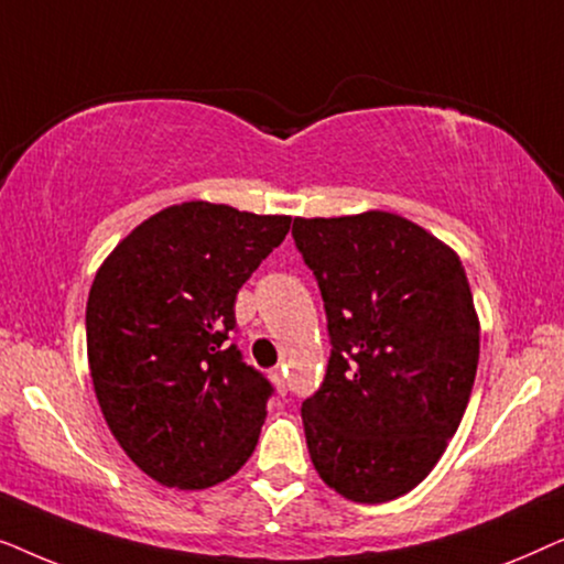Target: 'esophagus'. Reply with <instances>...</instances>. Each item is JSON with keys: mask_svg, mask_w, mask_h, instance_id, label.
Segmentation results:
<instances>
[{"mask_svg": "<svg viewBox=\"0 0 564 564\" xmlns=\"http://www.w3.org/2000/svg\"><path fill=\"white\" fill-rule=\"evenodd\" d=\"M272 382H274V388H276V390H280V392H284V390H288V384H284V372H282V369H280V367H276V369H272Z\"/></svg>", "mask_w": 564, "mask_h": 564, "instance_id": "esophagus-1", "label": "esophagus"}]
</instances>
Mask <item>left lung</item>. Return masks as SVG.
<instances>
[{
	"instance_id": "8db88e82",
	"label": "left lung",
	"mask_w": 564,
	"mask_h": 564,
	"mask_svg": "<svg viewBox=\"0 0 564 564\" xmlns=\"http://www.w3.org/2000/svg\"><path fill=\"white\" fill-rule=\"evenodd\" d=\"M292 236L328 315L326 380L303 403L321 480L388 503L436 467L480 359V318L452 246L403 215L295 218Z\"/></svg>"
}]
</instances>
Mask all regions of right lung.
<instances>
[{"mask_svg":"<svg viewBox=\"0 0 564 564\" xmlns=\"http://www.w3.org/2000/svg\"><path fill=\"white\" fill-rule=\"evenodd\" d=\"M290 223L192 199L135 226L97 269L91 384L115 442L159 485L213 488L257 449L272 384L228 334L238 290Z\"/></svg>","mask_w":564,"mask_h":564,"instance_id":"1","label":"right lung"}]
</instances>
